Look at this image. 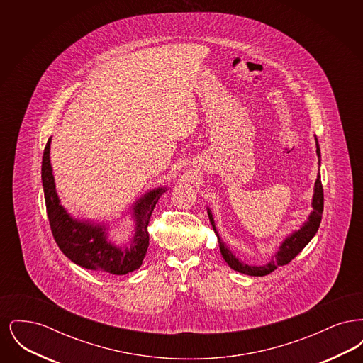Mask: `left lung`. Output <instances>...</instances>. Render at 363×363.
Masks as SVG:
<instances>
[{"label":"left lung","instance_id":"1","mask_svg":"<svg viewBox=\"0 0 363 363\" xmlns=\"http://www.w3.org/2000/svg\"><path fill=\"white\" fill-rule=\"evenodd\" d=\"M315 152L318 156V163H321V154H320V147H318V141L315 138ZM311 207H313V212L309 215V219L305 225H302L298 231H294L290 237H287L283 243L279 247V252L277 255L269 259L268 264L265 265H249L242 262L241 259H237L231 250L225 246V242L220 240L216 227H215V222L211 213V209L208 208V216L211 220V225L213 227L216 237H218V242H219V247H220V253L223 256L225 262L230 265V268H233L237 272H241L245 275L249 277H265L268 274H271L272 271H275L277 267L280 265H286L289 264L291 259L299 255L302 252V249L311 242V238L315 235L320 223H321V218H323V211H324V190H323V184H321V177L320 174L317 175L315 184H314V194H313V201H311Z\"/></svg>","mask_w":363,"mask_h":363}]
</instances>
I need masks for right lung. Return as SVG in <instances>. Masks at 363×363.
<instances>
[{
    "label": "right lung",
    "instance_id": "1",
    "mask_svg": "<svg viewBox=\"0 0 363 363\" xmlns=\"http://www.w3.org/2000/svg\"><path fill=\"white\" fill-rule=\"evenodd\" d=\"M50 143L52 138L48 140L43 152L42 182L52 237L61 252L86 269L111 275H125L138 269L150 245L148 225L152 211L166 189L151 190L136 201L133 206L136 233L128 247H118L107 241L104 225L76 220L60 204L50 164Z\"/></svg>",
    "mask_w": 363,
    "mask_h": 363
}]
</instances>
